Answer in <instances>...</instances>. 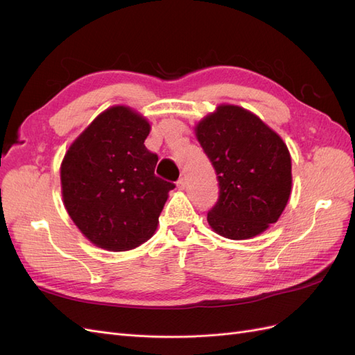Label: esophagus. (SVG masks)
Segmentation results:
<instances>
[{
	"instance_id": "1",
	"label": "esophagus",
	"mask_w": 355,
	"mask_h": 355,
	"mask_svg": "<svg viewBox=\"0 0 355 355\" xmlns=\"http://www.w3.org/2000/svg\"><path fill=\"white\" fill-rule=\"evenodd\" d=\"M176 185H178V189L184 191V189L187 188V182H185V179H184V178H180V179L176 182Z\"/></svg>"
}]
</instances>
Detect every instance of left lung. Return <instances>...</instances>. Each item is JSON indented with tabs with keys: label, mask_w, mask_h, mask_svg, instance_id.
<instances>
[{
	"label": "left lung",
	"mask_w": 355,
	"mask_h": 355,
	"mask_svg": "<svg viewBox=\"0 0 355 355\" xmlns=\"http://www.w3.org/2000/svg\"><path fill=\"white\" fill-rule=\"evenodd\" d=\"M194 130L219 182V200L207 213L210 228L230 240L266 231L292 191V158L283 139L253 112L228 103Z\"/></svg>",
	"instance_id": "1"
}]
</instances>
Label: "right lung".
<instances>
[{"label": "right lung", "mask_w": 355, "mask_h": 355, "mask_svg": "<svg viewBox=\"0 0 355 355\" xmlns=\"http://www.w3.org/2000/svg\"><path fill=\"white\" fill-rule=\"evenodd\" d=\"M151 124L130 106L101 112L60 164L62 198L85 239L110 252L153 237L173 184L155 176L158 157L144 145Z\"/></svg>", "instance_id": "right-lung-1"}]
</instances>
